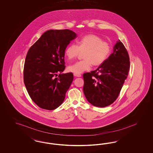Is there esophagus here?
<instances>
[{
    "label": "esophagus",
    "instance_id": "1",
    "mask_svg": "<svg viewBox=\"0 0 153 153\" xmlns=\"http://www.w3.org/2000/svg\"><path fill=\"white\" fill-rule=\"evenodd\" d=\"M74 75L76 77H81V74H74Z\"/></svg>",
    "mask_w": 153,
    "mask_h": 153
}]
</instances>
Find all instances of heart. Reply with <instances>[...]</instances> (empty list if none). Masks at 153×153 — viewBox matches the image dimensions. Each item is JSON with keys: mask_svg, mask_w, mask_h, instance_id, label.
<instances>
[{"mask_svg": "<svg viewBox=\"0 0 153 153\" xmlns=\"http://www.w3.org/2000/svg\"><path fill=\"white\" fill-rule=\"evenodd\" d=\"M111 46L102 37L90 34L81 37L78 45L71 43L66 47L65 54L68 60L74 59L80 52H83L84 59L70 65L67 70L74 74H81L90 70L92 65H99L107 60L111 53Z\"/></svg>", "mask_w": 153, "mask_h": 153, "instance_id": "1", "label": "heart"}]
</instances>
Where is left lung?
<instances>
[{
	"label": "left lung",
	"instance_id": "obj_1",
	"mask_svg": "<svg viewBox=\"0 0 153 153\" xmlns=\"http://www.w3.org/2000/svg\"><path fill=\"white\" fill-rule=\"evenodd\" d=\"M130 65L128 51L119 40L107 60L97 70L83 74V93L88 101L97 107L115 102L127 78Z\"/></svg>",
	"mask_w": 153,
	"mask_h": 153
}]
</instances>
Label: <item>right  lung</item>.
<instances>
[{
  "label": "right lung",
  "instance_id": "1",
  "mask_svg": "<svg viewBox=\"0 0 153 153\" xmlns=\"http://www.w3.org/2000/svg\"><path fill=\"white\" fill-rule=\"evenodd\" d=\"M76 37L74 31L50 30L44 33L28 51L23 68V80L28 93L37 106L54 110L60 106L74 79L65 70V51ZM58 73H60L58 78Z\"/></svg>",
  "mask_w": 153,
  "mask_h": 153
}]
</instances>
